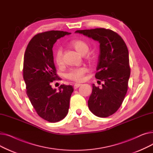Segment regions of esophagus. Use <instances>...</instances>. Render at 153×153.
I'll list each match as a JSON object with an SVG mask.
<instances>
[{
	"instance_id": "esophagus-1",
	"label": "esophagus",
	"mask_w": 153,
	"mask_h": 153,
	"mask_svg": "<svg viewBox=\"0 0 153 153\" xmlns=\"http://www.w3.org/2000/svg\"><path fill=\"white\" fill-rule=\"evenodd\" d=\"M81 85V84H75L74 85V89H77V88H79L80 86Z\"/></svg>"
}]
</instances>
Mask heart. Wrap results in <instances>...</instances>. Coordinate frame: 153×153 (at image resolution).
I'll return each mask as SVG.
<instances>
[{
    "label": "heart",
    "mask_w": 153,
    "mask_h": 153,
    "mask_svg": "<svg viewBox=\"0 0 153 153\" xmlns=\"http://www.w3.org/2000/svg\"><path fill=\"white\" fill-rule=\"evenodd\" d=\"M72 45L77 52L82 55L85 54L89 50V45L82 40H76L72 43ZM54 60L58 64H61L62 62V50L61 48H59L56 51ZM87 72V69L85 67L71 68L66 72V77L72 81L81 82Z\"/></svg>",
    "instance_id": "heart-1"
}]
</instances>
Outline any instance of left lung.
I'll return each instance as SVG.
<instances>
[{
  "mask_svg": "<svg viewBox=\"0 0 153 153\" xmlns=\"http://www.w3.org/2000/svg\"><path fill=\"white\" fill-rule=\"evenodd\" d=\"M75 33L100 43L97 72L95 76L104 84L102 89L92 84L88 106L95 115L107 117L121 106L128 90L130 68L127 46L122 37L111 30L101 28L77 30Z\"/></svg>",
  "mask_w": 153,
  "mask_h": 153,
  "instance_id": "obj_1",
  "label": "left lung"
}]
</instances>
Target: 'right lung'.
<instances>
[{"mask_svg":"<svg viewBox=\"0 0 153 153\" xmlns=\"http://www.w3.org/2000/svg\"><path fill=\"white\" fill-rule=\"evenodd\" d=\"M69 34L58 30L38 33L30 40L24 54L23 72L27 94L38 115L51 123L66 117L74 91L72 85H61L57 91L50 85L58 77L53 45L57 39Z\"/></svg>","mask_w":153,"mask_h":153,"instance_id":"obj_1","label":"right lung"}]
</instances>
